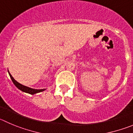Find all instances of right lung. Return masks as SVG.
<instances>
[{"mask_svg": "<svg viewBox=\"0 0 133 133\" xmlns=\"http://www.w3.org/2000/svg\"><path fill=\"white\" fill-rule=\"evenodd\" d=\"M8 73H9L10 77L11 79H12V82L14 83V84L16 85V87L18 88V89H19V90H22V91L25 92L29 93V94H31V95H34V94H36V93L40 92H43L44 90V89H41V90H39V89H38H38H31V88H29V87H26V86H24V85H22V84L19 83L18 82L16 81L14 79L13 77L11 75V74H10L9 71H8Z\"/></svg>", "mask_w": 133, "mask_h": 133, "instance_id": "right-lung-1", "label": "right lung"}]
</instances>
